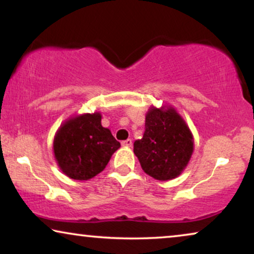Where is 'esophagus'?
Instances as JSON below:
<instances>
[{"label": "esophagus", "instance_id": "1", "mask_svg": "<svg viewBox=\"0 0 254 254\" xmlns=\"http://www.w3.org/2000/svg\"><path fill=\"white\" fill-rule=\"evenodd\" d=\"M121 144L124 145V147H131V144H133V142H131L130 138H127V140H125L121 142Z\"/></svg>", "mask_w": 254, "mask_h": 254}]
</instances>
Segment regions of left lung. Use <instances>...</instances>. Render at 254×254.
<instances>
[{
    "mask_svg": "<svg viewBox=\"0 0 254 254\" xmlns=\"http://www.w3.org/2000/svg\"><path fill=\"white\" fill-rule=\"evenodd\" d=\"M193 149V135L173 107L149 109L143 137L134 142V154L147 175L161 182L176 178L189 164Z\"/></svg>",
    "mask_w": 254,
    "mask_h": 254,
    "instance_id": "left-lung-1",
    "label": "left lung"
}]
</instances>
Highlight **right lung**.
Instances as JSON below:
<instances>
[{
    "label": "right lung",
    "instance_id": "1",
    "mask_svg": "<svg viewBox=\"0 0 254 254\" xmlns=\"http://www.w3.org/2000/svg\"><path fill=\"white\" fill-rule=\"evenodd\" d=\"M120 148L109 128L102 126V114L86 113L65 121L54 137V156L69 178L88 180L106 168Z\"/></svg>",
    "mask_w": 254,
    "mask_h": 254
}]
</instances>
